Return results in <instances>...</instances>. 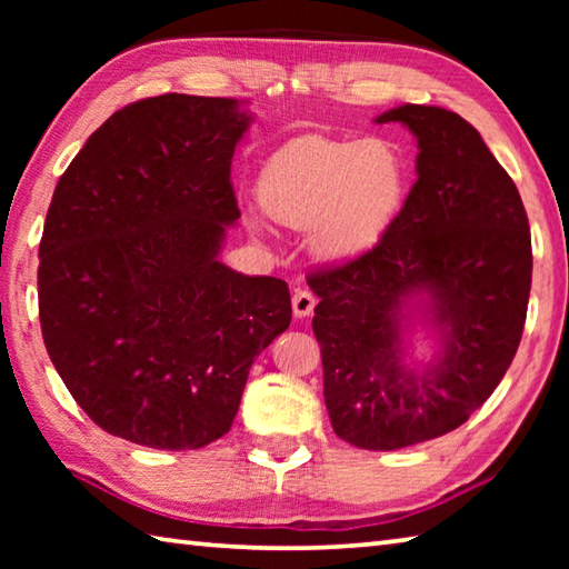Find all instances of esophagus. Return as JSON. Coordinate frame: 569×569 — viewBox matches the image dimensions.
I'll list each match as a JSON object with an SVG mask.
<instances>
[{
    "label": "esophagus",
    "mask_w": 569,
    "mask_h": 569,
    "mask_svg": "<svg viewBox=\"0 0 569 569\" xmlns=\"http://www.w3.org/2000/svg\"><path fill=\"white\" fill-rule=\"evenodd\" d=\"M316 308V296L311 291H296L293 293V316L296 319H306Z\"/></svg>",
    "instance_id": "obj_1"
}]
</instances>
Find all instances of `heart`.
<instances>
[{"mask_svg": "<svg viewBox=\"0 0 569 569\" xmlns=\"http://www.w3.org/2000/svg\"><path fill=\"white\" fill-rule=\"evenodd\" d=\"M409 192V162L389 140L308 134L273 152L258 178L266 216L308 230V248L329 263L353 261L379 243Z\"/></svg>", "mask_w": 569, "mask_h": 569, "instance_id": "b5f03b06", "label": "heart"}]
</instances>
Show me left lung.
I'll return each mask as SVG.
<instances>
[{"mask_svg":"<svg viewBox=\"0 0 569 569\" xmlns=\"http://www.w3.org/2000/svg\"><path fill=\"white\" fill-rule=\"evenodd\" d=\"M377 122L417 138V182L369 253L311 273L321 298L323 399L343 441L403 449L455 431L512 363L522 339L532 240L519 190L457 112L399 104ZM427 330L432 361L408 359Z\"/></svg>","mask_w":569,"mask_h":569,"instance_id":"1","label":"left lung"}]
</instances>
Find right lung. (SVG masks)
Masks as SVG:
<instances>
[{
	"mask_svg": "<svg viewBox=\"0 0 569 569\" xmlns=\"http://www.w3.org/2000/svg\"><path fill=\"white\" fill-rule=\"evenodd\" d=\"M250 122L230 98L132 102L57 182L37 273L42 339L112 437L182 451L228 435L250 363L291 323L286 281L218 258L240 218L230 160Z\"/></svg>",
	"mask_w": 569,
	"mask_h": 569,
	"instance_id": "obj_1",
	"label": "right lung"
}]
</instances>
